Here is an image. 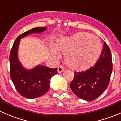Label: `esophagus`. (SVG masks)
<instances>
[{"instance_id":"obj_1","label":"esophagus","mask_w":121,"mask_h":121,"mask_svg":"<svg viewBox=\"0 0 121 121\" xmlns=\"http://www.w3.org/2000/svg\"><path fill=\"white\" fill-rule=\"evenodd\" d=\"M57 71H58V73H62L64 71V68L61 65H60V66L58 67V70Z\"/></svg>"}]
</instances>
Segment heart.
I'll return each mask as SVG.
<instances>
[{"label": "heart", "instance_id": "heart-1", "mask_svg": "<svg viewBox=\"0 0 121 121\" xmlns=\"http://www.w3.org/2000/svg\"><path fill=\"white\" fill-rule=\"evenodd\" d=\"M55 47L51 49L56 60L64 54V61L69 68L82 71L92 67L102 52V46L98 37L86 32H80L68 37L61 36L56 41Z\"/></svg>", "mask_w": 121, "mask_h": 121}]
</instances>
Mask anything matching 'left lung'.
Instances as JSON below:
<instances>
[{
  "instance_id": "1",
  "label": "left lung",
  "mask_w": 121,
  "mask_h": 121,
  "mask_svg": "<svg viewBox=\"0 0 121 121\" xmlns=\"http://www.w3.org/2000/svg\"><path fill=\"white\" fill-rule=\"evenodd\" d=\"M112 68L111 50L104 43L100 58L94 66L83 71L74 72V79L69 84L71 89L80 98L95 99L108 87Z\"/></svg>"
}]
</instances>
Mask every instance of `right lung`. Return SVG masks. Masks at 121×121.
I'll use <instances>...</instances> for the list:
<instances>
[{"label": "right lung", "instance_id": "1", "mask_svg": "<svg viewBox=\"0 0 121 121\" xmlns=\"http://www.w3.org/2000/svg\"><path fill=\"white\" fill-rule=\"evenodd\" d=\"M46 27L33 28L18 36L13 43L10 53V75L17 92L27 98H36L46 94L50 88V78L57 74V68H51L38 65L31 70H26L17 58L20 39L31 33H40Z\"/></svg>", "mask_w": 121, "mask_h": 121}]
</instances>
